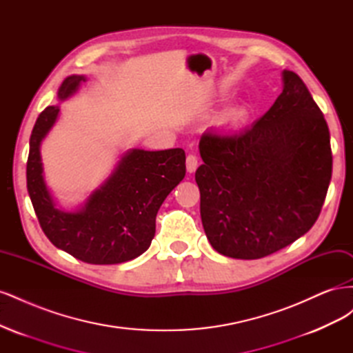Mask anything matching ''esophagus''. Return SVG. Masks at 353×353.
<instances>
[{
  "label": "esophagus",
  "mask_w": 353,
  "mask_h": 353,
  "mask_svg": "<svg viewBox=\"0 0 353 353\" xmlns=\"http://www.w3.org/2000/svg\"><path fill=\"white\" fill-rule=\"evenodd\" d=\"M185 165H187V170L190 174L196 172V169L199 166V159L194 154H188L187 160H185Z\"/></svg>",
  "instance_id": "34e87169"
}]
</instances>
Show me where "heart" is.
<instances>
[{
    "instance_id": "heart-1",
    "label": "heart",
    "mask_w": 353,
    "mask_h": 353,
    "mask_svg": "<svg viewBox=\"0 0 353 353\" xmlns=\"http://www.w3.org/2000/svg\"><path fill=\"white\" fill-rule=\"evenodd\" d=\"M243 113H244V108H243V105H237V108L230 109L228 112L223 113V114L221 116V121H222L223 123L236 122L237 119H240V117L243 116Z\"/></svg>"
}]
</instances>
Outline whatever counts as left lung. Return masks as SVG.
Instances as JSON below:
<instances>
[{
	"label": "left lung",
	"instance_id": "obj_1",
	"mask_svg": "<svg viewBox=\"0 0 353 353\" xmlns=\"http://www.w3.org/2000/svg\"><path fill=\"white\" fill-rule=\"evenodd\" d=\"M281 77L283 92L250 128L200 138L203 228L228 258L261 259L301 239L327 196L333 156L324 114L294 72Z\"/></svg>",
	"mask_w": 353,
	"mask_h": 353
}]
</instances>
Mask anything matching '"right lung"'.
Returning a JSON list of instances; mask_svg holds the SVG:
<instances>
[{"mask_svg":"<svg viewBox=\"0 0 353 353\" xmlns=\"http://www.w3.org/2000/svg\"><path fill=\"white\" fill-rule=\"evenodd\" d=\"M85 81L82 74L68 77L57 100L72 97ZM59 113V104L48 105L38 116L29 141L28 193L42 231L57 249L87 263L113 265L138 258L150 248L160 206L185 176L184 150L130 148L82 205L63 210L46 183L41 157V144Z\"/></svg>","mask_w":353,"mask_h":353,"instance_id":"add662e5","label":"right lung"}]
</instances>
